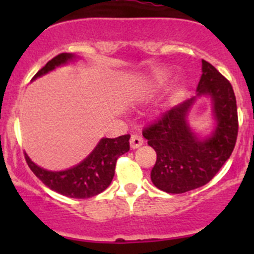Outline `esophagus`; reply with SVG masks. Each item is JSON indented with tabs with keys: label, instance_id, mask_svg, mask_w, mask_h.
Segmentation results:
<instances>
[{
	"label": "esophagus",
	"instance_id": "1",
	"mask_svg": "<svg viewBox=\"0 0 254 254\" xmlns=\"http://www.w3.org/2000/svg\"><path fill=\"white\" fill-rule=\"evenodd\" d=\"M143 143V139L140 135L137 134H134L131 135V137H130V146H131V148H139L140 146H141Z\"/></svg>",
	"mask_w": 254,
	"mask_h": 254
}]
</instances>
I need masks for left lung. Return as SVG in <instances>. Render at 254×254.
<instances>
[{
  "label": "left lung",
  "instance_id": "left-lung-1",
  "mask_svg": "<svg viewBox=\"0 0 254 254\" xmlns=\"http://www.w3.org/2000/svg\"><path fill=\"white\" fill-rule=\"evenodd\" d=\"M196 96L163 113L143 129L157 153L151 181L161 190L181 194L209 183L231 156L238 132L236 97L231 83L211 64L201 60ZM212 98L214 131L200 138L189 127L188 113L199 96Z\"/></svg>",
  "mask_w": 254,
  "mask_h": 254
}]
</instances>
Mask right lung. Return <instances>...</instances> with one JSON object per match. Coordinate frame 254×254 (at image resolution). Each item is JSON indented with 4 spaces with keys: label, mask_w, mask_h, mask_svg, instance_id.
Wrapping results in <instances>:
<instances>
[{
    "label": "right lung",
    "mask_w": 254,
    "mask_h": 254,
    "mask_svg": "<svg viewBox=\"0 0 254 254\" xmlns=\"http://www.w3.org/2000/svg\"><path fill=\"white\" fill-rule=\"evenodd\" d=\"M73 59H76L73 54H59L48 61L47 65L35 73L33 79L50 72L58 66L65 65ZM129 139L130 135H122L115 139L103 137L82 162L59 172L39 167L30 160L27 153H24V157L33 173L51 190L68 198L87 199L108 188L114 177L118 157L129 151Z\"/></svg>",
    "instance_id": "right-lung-1"
}]
</instances>
